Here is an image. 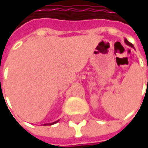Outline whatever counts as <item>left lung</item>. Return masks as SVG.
<instances>
[{
  "instance_id": "obj_1",
  "label": "left lung",
  "mask_w": 148,
  "mask_h": 148,
  "mask_svg": "<svg viewBox=\"0 0 148 148\" xmlns=\"http://www.w3.org/2000/svg\"><path fill=\"white\" fill-rule=\"evenodd\" d=\"M124 42H125V43H126V44H127L128 45H130V47H134V45H132L131 43H130V42H129V41H128L127 39H124Z\"/></svg>"
}]
</instances>
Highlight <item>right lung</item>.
Listing matches in <instances>:
<instances>
[{"label":"right lung","mask_w":148,"mask_h":148,"mask_svg":"<svg viewBox=\"0 0 148 148\" xmlns=\"http://www.w3.org/2000/svg\"><path fill=\"white\" fill-rule=\"evenodd\" d=\"M58 122V121H57ZM57 122H55V123H47V124H44V125H52V124H55V123H56Z\"/></svg>","instance_id":"obj_1"}]
</instances>
